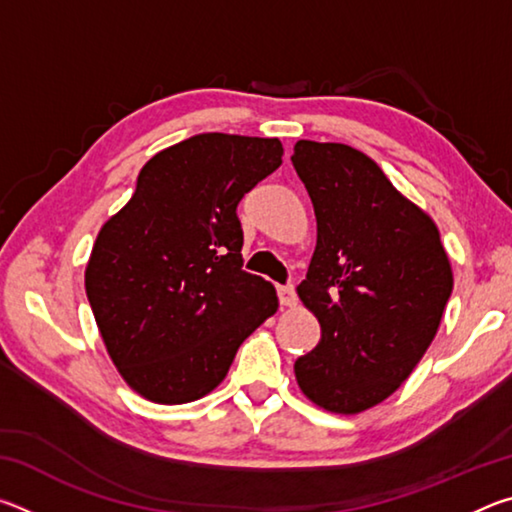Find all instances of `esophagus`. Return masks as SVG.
<instances>
[{
    "label": "esophagus",
    "instance_id": "esophagus-1",
    "mask_svg": "<svg viewBox=\"0 0 512 512\" xmlns=\"http://www.w3.org/2000/svg\"><path fill=\"white\" fill-rule=\"evenodd\" d=\"M277 296H280V302L284 307L296 305V289H293V284H282V287H277Z\"/></svg>",
    "mask_w": 512,
    "mask_h": 512
}]
</instances>
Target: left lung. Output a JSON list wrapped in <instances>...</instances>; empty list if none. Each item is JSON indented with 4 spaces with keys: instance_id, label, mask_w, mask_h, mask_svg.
I'll return each instance as SVG.
<instances>
[{
    "instance_id": "left-lung-1",
    "label": "left lung",
    "mask_w": 512,
    "mask_h": 512,
    "mask_svg": "<svg viewBox=\"0 0 512 512\" xmlns=\"http://www.w3.org/2000/svg\"><path fill=\"white\" fill-rule=\"evenodd\" d=\"M293 169L311 198L316 250L298 296L320 341L296 361L311 402L361 413L418 366L452 296L436 223L397 192L375 160L348 144L300 140Z\"/></svg>"
}]
</instances>
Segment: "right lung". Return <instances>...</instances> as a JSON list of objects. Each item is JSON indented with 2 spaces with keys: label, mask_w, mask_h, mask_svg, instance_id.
Returning <instances> with one entry per match:
<instances>
[{
  "label": "right lung",
  "mask_w": 512,
  "mask_h": 512,
  "mask_svg": "<svg viewBox=\"0 0 512 512\" xmlns=\"http://www.w3.org/2000/svg\"><path fill=\"white\" fill-rule=\"evenodd\" d=\"M282 153L277 137H189L144 164L131 201L101 228L85 291L108 354L146 400L214 391L275 314V289L244 271L237 205Z\"/></svg>",
  "instance_id": "right-lung-1"
}]
</instances>
